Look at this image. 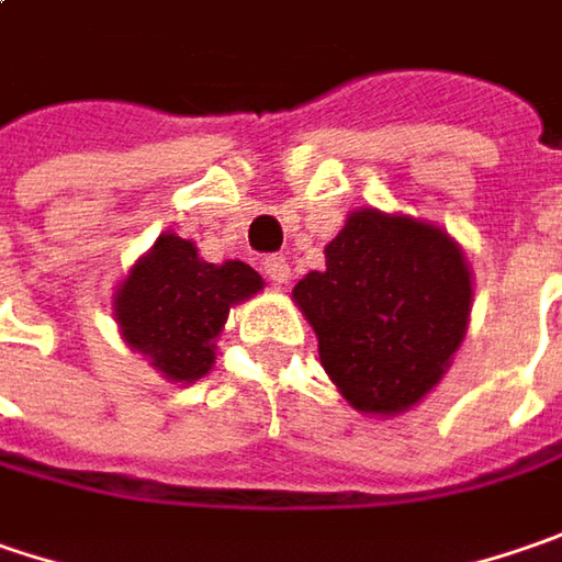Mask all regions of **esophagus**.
<instances>
[{
	"instance_id": "obj_1",
	"label": "esophagus",
	"mask_w": 562,
	"mask_h": 562,
	"mask_svg": "<svg viewBox=\"0 0 562 562\" xmlns=\"http://www.w3.org/2000/svg\"><path fill=\"white\" fill-rule=\"evenodd\" d=\"M262 271H266L268 281H274L278 288L291 281V266H288V259H284V256H266Z\"/></svg>"
}]
</instances>
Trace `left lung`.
I'll return each mask as SVG.
<instances>
[{"label":"left lung","mask_w":562,"mask_h":562,"mask_svg":"<svg viewBox=\"0 0 562 562\" xmlns=\"http://www.w3.org/2000/svg\"><path fill=\"white\" fill-rule=\"evenodd\" d=\"M316 328L319 360L363 414L417 405L459 351L471 313V271L434 224L353 211L325 246V271L294 288Z\"/></svg>","instance_id":"8db88e82"}]
</instances>
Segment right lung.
<instances>
[{
  "mask_svg": "<svg viewBox=\"0 0 562 562\" xmlns=\"http://www.w3.org/2000/svg\"><path fill=\"white\" fill-rule=\"evenodd\" d=\"M262 288L246 262L214 266L177 234L157 237L116 294V319L128 348L148 353L173 382H195L214 363V338L231 306Z\"/></svg>",
  "mask_w": 562,
  "mask_h": 562,
  "instance_id": "add662e5",
  "label": "right lung"
}]
</instances>
